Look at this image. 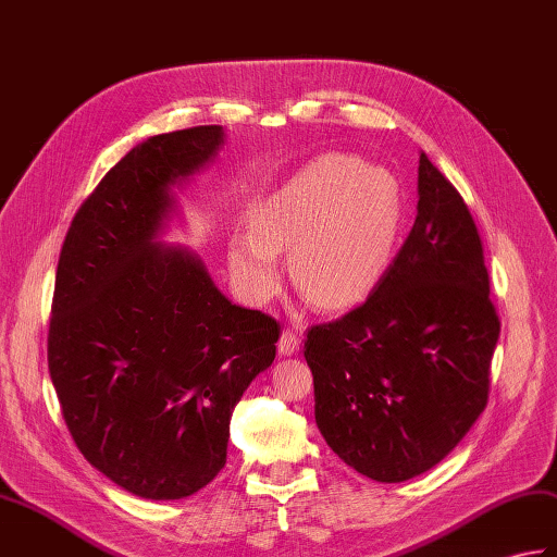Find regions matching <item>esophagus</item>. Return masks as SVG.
<instances>
[{"instance_id":"1","label":"esophagus","mask_w":557,"mask_h":557,"mask_svg":"<svg viewBox=\"0 0 557 557\" xmlns=\"http://www.w3.org/2000/svg\"><path fill=\"white\" fill-rule=\"evenodd\" d=\"M299 344H301L299 330L287 327V330L282 332L280 344H277V351H280V356H294L296 351H299Z\"/></svg>"}]
</instances>
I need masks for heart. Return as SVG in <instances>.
Masks as SVG:
<instances>
[{"instance_id":"heart-1","label":"heart","mask_w":557,"mask_h":557,"mask_svg":"<svg viewBox=\"0 0 557 557\" xmlns=\"http://www.w3.org/2000/svg\"><path fill=\"white\" fill-rule=\"evenodd\" d=\"M398 227L394 175L346 153H325L261 201L253 230L230 242V268L253 301H265L280 284L277 251L292 249L289 273L306 299L344 308L380 282Z\"/></svg>"}]
</instances>
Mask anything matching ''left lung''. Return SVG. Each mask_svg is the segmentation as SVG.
<instances>
[{
    "label": "left lung",
    "mask_w": 557,
    "mask_h": 557,
    "mask_svg": "<svg viewBox=\"0 0 557 557\" xmlns=\"http://www.w3.org/2000/svg\"><path fill=\"white\" fill-rule=\"evenodd\" d=\"M418 194L410 235L368 301L304 342L320 434L386 484L432 470L470 432L500 334L472 213L424 153Z\"/></svg>",
    "instance_id": "8db88e82"
}]
</instances>
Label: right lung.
Segmentation results:
<instances>
[{
    "label": "right lung",
    "mask_w": 557,
    "mask_h": 557,
    "mask_svg": "<svg viewBox=\"0 0 557 557\" xmlns=\"http://www.w3.org/2000/svg\"><path fill=\"white\" fill-rule=\"evenodd\" d=\"M223 127L149 137L101 177L63 239L47 363L75 446L135 496L197 494L225 468L230 418L273 366L280 322L230 304L197 256L157 242L171 185Z\"/></svg>",
    "instance_id": "1"
}]
</instances>
